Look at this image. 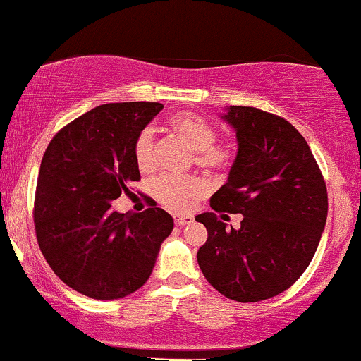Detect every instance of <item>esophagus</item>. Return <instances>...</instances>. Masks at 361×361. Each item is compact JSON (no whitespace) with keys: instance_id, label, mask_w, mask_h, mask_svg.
<instances>
[{"instance_id":"1","label":"esophagus","mask_w":361,"mask_h":361,"mask_svg":"<svg viewBox=\"0 0 361 361\" xmlns=\"http://www.w3.org/2000/svg\"><path fill=\"white\" fill-rule=\"evenodd\" d=\"M193 222V217H190V215H175V224L178 227H183L186 224H192Z\"/></svg>"}]
</instances>
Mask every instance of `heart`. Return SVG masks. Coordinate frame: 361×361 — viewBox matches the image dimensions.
<instances>
[{"mask_svg": "<svg viewBox=\"0 0 361 361\" xmlns=\"http://www.w3.org/2000/svg\"><path fill=\"white\" fill-rule=\"evenodd\" d=\"M169 123L193 151V161L197 166L214 169V171L231 166L234 159V149L229 144L217 142V132L207 120L195 114H176L173 115ZM134 159L142 171H147L154 164V134L149 127L142 128L134 140ZM204 192V180L195 175L166 173L154 178L151 183L152 197L173 212H183Z\"/></svg>", "mask_w": 361, "mask_h": 361, "instance_id": "heart-1", "label": "heart"}]
</instances>
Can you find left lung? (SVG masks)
<instances>
[{
    "label": "left lung",
    "mask_w": 361,
    "mask_h": 361,
    "mask_svg": "<svg viewBox=\"0 0 361 361\" xmlns=\"http://www.w3.org/2000/svg\"><path fill=\"white\" fill-rule=\"evenodd\" d=\"M222 118L234 127L238 156L210 207L243 221L227 229L214 212L195 217L209 233L198 267L227 299H271L292 287L316 255L327 217L326 181L288 120L255 106H231Z\"/></svg>",
    "instance_id": "8db88e82"
}]
</instances>
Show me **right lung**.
<instances>
[{
	"instance_id": "obj_1",
	"label": "right lung",
	"mask_w": 361,
	"mask_h": 361,
	"mask_svg": "<svg viewBox=\"0 0 361 361\" xmlns=\"http://www.w3.org/2000/svg\"><path fill=\"white\" fill-rule=\"evenodd\" d=\"M161 110L156 102L100 105L62 127L45 149L37 241L52 271L91 299H122L142 287L173 231V217L154 200L134 215L110 209L140 180L134 140Z\"/></svg>"
}]
</instances>
